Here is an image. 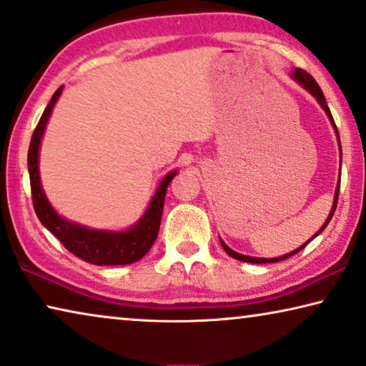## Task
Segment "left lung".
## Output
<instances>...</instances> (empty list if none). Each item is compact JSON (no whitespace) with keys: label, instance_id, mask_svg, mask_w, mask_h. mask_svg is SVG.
I'll return each instance as SVG.
<instances>
[{"label":"left lung","instance_id":"1","mask_svg":"<svg viewBox=\"0 0 366 366\" xmlns=\"http://www.w3.org/2000/svg\"><path fill=\"white\" fill-rule=\"evenodd\" d=\"M293 78H295L298 82H300V84L305 87L307 91H310L313 96L317 97V101L320 102V106L323 107V109H325V112L328 114V117H330V121H332V124H333V127H335V131H337V137H338V141H340V136H338V129H337V126H335V121H333V117H332V112H330V109H328V106H327V101H325V96H323V92H322V89H320V86L317 84V81L312 78L310 74L307 73V71H303V69H295V73H293ZM340 154H342V147H340ZM338 192H340V185L337 187V192H335V202H333V207H332V212H330V215H328V219H327V222L323 224V227L318 230V232L312 237V239H315V237L320 234V232H323V229L327 227L328 225V222H330V219L333 217V214H335V209H337V202H338ZM310 239V240H312ZM308 240V242H310ZM307 242V244H308ZM220 244H222V247H224V250L227 252V254L230 255V257H234V259H237V260H242V262H249V264H274V262H280V260H285V259H288V257H292V255H295L297 252H300L303 247H307V244H303L300 249H297V250H293V252H290V254H285L284 257H277V259H257V257H249V255H242V254H237V252H234V250H230L227 245L224 244L222 240H220Z\"/></svg>","mask_w":366,"mask_h":366}]
</instances>
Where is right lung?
I'll list each match as a JSON object with an SVG mask.
<instances>
[{
    "label": "right lung",
    "mask_w": 366,
    "mask_h": 366,
    "mask_svg": "<svg viewBox=\"0 0 366 366\" xmlns=\"http://www.w3.org/2000/svg\"><path fill=\"white\" fill-rule=\"evenodd\" d=\"M63 91V86L58 87L51 97L49 104L41 116L29 142L28 151V167H29V182L31 195H33L34 212L41 220V224L68 249L71 254L79 257L81 260L94 265H129L132 262L141 260L144 255L151 250V247L157 239L159 227H161V217L164 209V199L169 182L172 181L176 172L167 174L159 185L157 192L149 204L146 214L142 219L126 232H102V230L86 229L82 225L68 222L59 217L56 210L51 207L48 199L43 192L38 171V152L41 137H43L46 122H48L51 111L58 101Z\"/></svg>",
    "instance_id": "obj_1"
}]
</instances>
